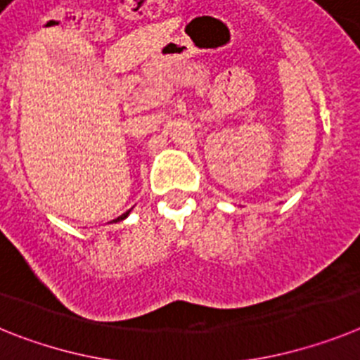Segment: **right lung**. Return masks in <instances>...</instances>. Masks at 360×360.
Masks as SVG:
<instances>
[{
	"label": "right lung",
	"instance_id": "right-lung-1",
	"mask_svg": "<svg viewBox=\"0 0 360 360\" xmlns=\"http://www.w3.org/2000/svg\"><path fill=\"white\" fill-rule=\"evenodd\" d=\"M127 214H128V212H127ZM127 214H123V215H121V217H117V219H123V217H127Z\"/></svg>",
	"mask_w": 360,
	"mask_h": 360
}]
</instances>
